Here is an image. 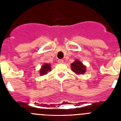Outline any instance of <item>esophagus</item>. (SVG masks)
Returning <instances> with one entry per match:
<instances>
[{
  "mask_svg": "<svg viewBox=\"0 0 121 121\" xmlns=\"http://www.w3.org/2000/svg\"><path fill=\"white\" fill-rule=\"evenodd\" d=\"M58 63H59V64H63L64 63V60L62 59H59Z\"/></svg>",
  "mask_w": 121,
  "mask_h": 121,
  "instance_id": "esophagus-1",
  "label": "esophagus"
}]
</instances>
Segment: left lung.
Listing matches in <instances>:
<instances>
[{"instance_id":"left-lung-1","label":"left lung","mask_w":121,"mask_h":121,"mask_svg":"<svg viewBox=\"0 0 121 121\" xmlns=\"http://www.w3.org/2000/svg\"><path fill=\"white\" fill-rule=\"evenodd\" d=\"M71 67L72 71L78 74H84L86 71V67L78 60H76L71 64Z\"/></svg>"}]
</instances>
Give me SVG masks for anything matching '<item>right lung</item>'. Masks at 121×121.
I'll use <instances>...</instances> for the list:
<instances>
[{
  "instance_id": "1",
  "label": "right lung",
  "mask_w": 121,
  "mask_h": 121,
  "mask_svg": "<svg viewBox=\"0 0 121 121\" xmlns=\"http://www.w3.org/2000/svg\"><path fill=\"white\" fill-rule=\"evenodd\" d=\"M51 68L50 64H45L40 70V74L41 75L46 74L48 71H51Z\"/></svg>"
}]
</instances>
